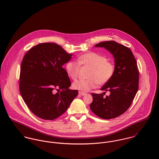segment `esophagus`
<instances>
[{
	"label": "esophagus",
	"instance_id": "34e87169",
	"mask_svg": "<svg viewBox=\"0 0 159 159\" xmlns=\"http://www.w3.org/2000/svg\"><path fill=\"white\" fill-rule=\"evenodd\" d=\"M79 94L82 95V96H84L86 95V93L85 92H81V91H79Z\"/></svg>",
	"mask_w": 159,
	"mask_h": 159
}]
</instances>
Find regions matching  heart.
I'll return each mask as SVG.
<instances>
[{
	"label": "heart",
	"mask_w": 159,
	"mask_h": 159,
	"mask_svg": "<svg viewBox=\"0 0 159 159\" xmlns=\"http://www.w3.org/2000/svg\"><path fill=\"white\" fill-rule=\"evenodd\" d=\"M78 62L70 61L66 65V70L68 76L75 80L78 75L80 65L91 67L89 79H78L73 83V88L87 92L94 88L97 83L104 84L108 82L113 76L114 65L107 61V58L100 54L95 52L84 53L78 57Z\"/></svg>",
	"instance_id": "b5f03b06"
}]
</instances>
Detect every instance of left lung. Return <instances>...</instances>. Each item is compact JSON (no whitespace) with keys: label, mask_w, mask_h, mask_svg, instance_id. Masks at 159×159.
Listing matches in <instances>:
<instances>
[{"label":"left lung","mask_w":159,"mask_h":159,"mask_svg":"<svg viewBox=\"0 0 159 159\" xmlns=\"http://www.w3.org/2000/svg\"><path fill=\"white\" fill-rule=\"evenodd\" d=\"M95 46L105 48L113 54L115 69L112 78L101 88L110 91V95L92 93L90 108L102 119L116 118L129 109L136 95L139 84L137 62L129 48L114 41L101 42Z\"/></svg>","instance_id":"left-lung-1"}]
</instances>
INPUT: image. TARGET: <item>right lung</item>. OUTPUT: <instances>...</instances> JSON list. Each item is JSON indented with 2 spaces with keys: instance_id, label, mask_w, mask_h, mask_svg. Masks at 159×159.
<instances>
[{
  "instance_id": "add662e5",
  "label": "right lung",
  "mask_w": 159,
  "mask_h": 159,
  "mask_svg": "<svg viewBox=\"0 0 159 159\" xmlns=\"http://www.w3.org/2000/svg\"><path fill=\"white\" fill-rule=\"evenodd\" d=\"M61 46L40 43L24 56L21 65L20 91L29 110L37 117L53 120L68 109L78 91L71 90V82L62 67L71 59ZM61 91L56 93L55 90Z\"/></svg>"
}]
</instances>
